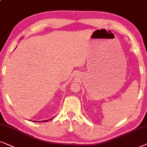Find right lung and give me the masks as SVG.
I'll use <instances>...</instances> for the list:
<instances>
[{
    "instance_id": "1",
    "label": "right lung",
    "mask_w": 147,
    "mask_h": 147,
    "mask_svg": "<svg viewBox=\"0 0 147 147\" xmlns=\"http://www.w3.org/2000/svg\"><path fill=\"white\" fill-rule=\"evenodd\" d=\"M52 118H51V119H52ZM51 119H50V120H44V121H41V122H48V121H49V120H51ZM34 122H38V121H34Z\"/></svg>"
}]
</instances>
